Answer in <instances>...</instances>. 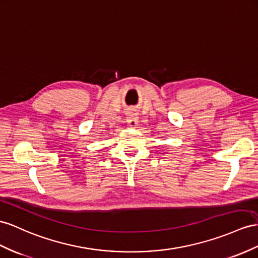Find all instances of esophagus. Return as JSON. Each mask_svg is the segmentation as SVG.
Returning a JSON list of instances; mask_svg holds the SVG:
<instances>
[{
	"instance_id": "1",
	"label": "esophagus",
	"mask_w": 258,
	"mask_h": 258,
	"mask_svg": "<svg viewBox=\"0 0 258 258\" xmlns=\"http://www.w3.org/2000/svg\"><path fill=\"white\" fill-rule=\"evenodd\" d=\"M126 122H127V126L134 128L137 126L138 124V116L133 111H128L126 113Z\"/></svg>"
}]
</instances>
